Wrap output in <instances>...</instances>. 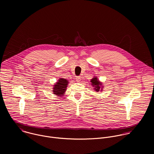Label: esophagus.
Listing matches in <instances>:
<instances>
[{
  "label": "esophagus",
  "instance_id": "esophagus-1",
  "mask_svg": "<svg viewBox=\"0 0 154 154\" xmlns=\"http://www.w3.org/2000/svg\"><path fill=\"white\" fill-rule=\"evenodd\" d=\"M75 79H76V81H77V82H80V80H81V78H80V77H76Z\"/></svg>",
  "mask_w": 154,
  "mask_h": 154
}]
</instances>
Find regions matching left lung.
<instances>
[{"mask_svg": "<svg viewBox=\"0 0 154 154\" xmlns=\"http://www.w3.org/2000/svg\"><path fill=\"white\" fill-rule=\"evenodd\" d=\"M91 85H93V86L94 87V88L95 90L96 91L99 92V91H102V83L99 82V80L97 79V78L96 77H94V78H93L91 80Z\"/></svg>", "mask_w": 154, "mask_h": 154, "instance_id": "1", "label": "left lung"}]
</instances>
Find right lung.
I'll list each match as a JSON object with an SVG mask.
<instances>
[{"label":"right lung","instance_id":"add662e5","mask_svg":"<svg viewBox=\"0 0 154 154\" xmlns=\"http://www.w3.org/2000/svg\"><path fill=\"white\" fill-rule=\"evenodd\" d=\"M68 83V80L66 79L63 78L59 79L58 82L54 85V88L52 90L54 94L58 96L59 97L63 96L65 91H66Z\"/></svg>","mask_w":154,"mask_h":154}]
</instances>
